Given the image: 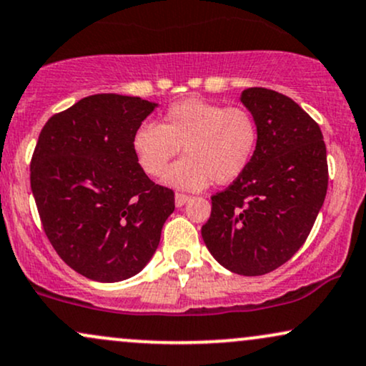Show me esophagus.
Wrapping results in <instances>:
<instances>
[{
	"instance_id": "obj_1",
	"label": "esophagus",
	"mask_w": 366,
	"mask_h": 366,
	"mask_svg": "<svg viewBox=\"0 0 366 366\" xmlns=\"http://www.w3.org/2000/svg\"><path fill=\"white\" fill-rule=\"evenodd\" d=\"M189 199H191V196L182 194V192H175V206H177V208H180V206L186 204Z\"/></svg>"
}]
</instances>
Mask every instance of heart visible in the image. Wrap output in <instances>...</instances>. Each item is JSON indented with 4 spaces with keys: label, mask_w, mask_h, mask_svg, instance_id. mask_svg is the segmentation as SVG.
I'll use <instances>...</instances> for the list:
<instances>
[{
    "label": "heart",
    "mask_w": 366,
    "mask_h": 366,
    "mask_svg": "<svg viewBox=\"0 0 366 366\" xmlns=\"http://www.w3.org/2000/svg\"><path fill=\"white\" fill-rule=\"evenodd\" d=\"M257 143V121L247 109L197 97L169 105L162 124L144 122L133 134L136 162L152 177H160L184 149L187 157L170 167L165 182L187 191H199L211 180L232 184L247 170Z\"/></svg>",
    "instance_id": "b5f03b06"
}]
</instances>
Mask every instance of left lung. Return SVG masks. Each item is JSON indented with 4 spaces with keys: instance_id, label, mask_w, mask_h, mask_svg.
I'll return each instance as SVG.
<instances>
[{
    "instance_id": "8db88e82",
    "label": "left lung",
    "mask_w": 366,
    "mask_h": 366,
    "mask_svg": "<svg viewBox=\"0 0 366 366\" xmlns=\"http://www.w3.org/2000/svg\"><path fill=\"white\" fill-rule=\"evenodd\" d=\"M240 102L257 121V149L247 170L211 197L201 235L228 271L261 276L309 237L327 192V153L319 124L290 97L255 86Z\"/></svg>"
}]
</instances>
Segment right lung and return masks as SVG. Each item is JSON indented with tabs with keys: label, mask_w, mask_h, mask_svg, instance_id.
Listing matches in <instances>:
<instances>
[{
	"label": "right lung",
	"mask_w": 366,
	"mask_h": 366,
	"mask_svg": "<svg viewBox=\"0 0 366 366\" xmlns=\"http://www.w3.org/2000/svg\"><path fill=\"white\" fill-rule=\"evenodd\" d=\"M158 104L97 94L42 127L30 186L47 239L71 269L116 283L138 274L174 213V191L141 170L133 134Z\"/></svg>",
	"instance_id": "right-lung-1"
}]
</instances>
